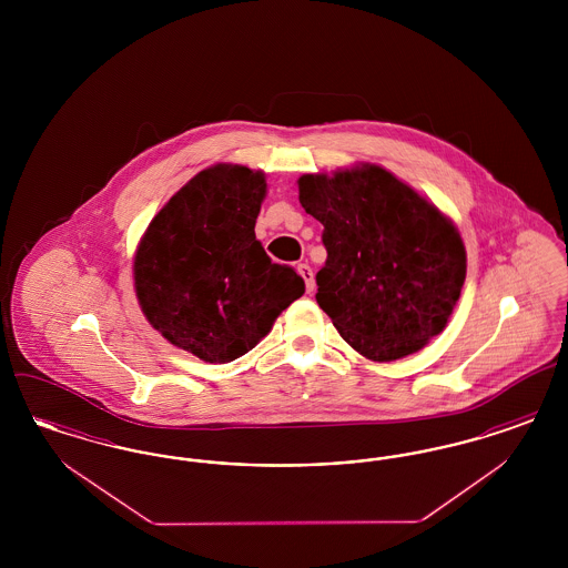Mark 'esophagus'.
I'll use <instances>...</instances> for the list:
<instances>
[{
    "instance_id": "obj_1",
    "label": "esophagus",
    "mask_w": 568,
    "mask_h": 568,
    "mask_svg": "<svg viewBox=\"0 0 568 568\" xmlns=\"http://www.w3.org/2000/svg\"><path fill=\"white\" fill-rule=\"evenodd\" d=\"M297 272H300V276L304 278V285H306V292L311 294L313 290H315V274H313V268L308 266V264H297Z\"/></svg>"
}]
</instances>
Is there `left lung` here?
<instances>
[{"label":"left lung","instance_id":"obj_1","mask_svg":"<svg viewBox=\"0 0 568 568\" xmlns=\"http://www.w3.org/2000/svg\"><path fill=\"white\" fill-rule=\"evenodd\" d=\"M324 225L317 304L355 352L392 362L443 332L466 278L454 223L378 165L297 181Z\"/></svg>","mask_w":568,"mask_h":568}]
</instances>
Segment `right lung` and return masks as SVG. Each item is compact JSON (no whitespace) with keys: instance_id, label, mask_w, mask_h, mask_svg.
Wrapping results in <instances>:
<instances>
[{"instance_id":"1","label":"right lung","mask_w":568,"mask_h":568,"mask_svg":"<svg viewBox=\"0 0 568 568\" xmlns=\"http://www.w3.org/2000/svg\"><path fill=\"white\" fill-rule=\"evenodd\" d=\"M262 172L219 163L170 197L134 262L142 313L172 345L211 364L251 352L304 294L294 268L272 264L255 239Z\"/></svg>"}]
</instances>
